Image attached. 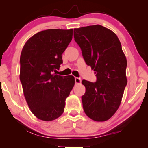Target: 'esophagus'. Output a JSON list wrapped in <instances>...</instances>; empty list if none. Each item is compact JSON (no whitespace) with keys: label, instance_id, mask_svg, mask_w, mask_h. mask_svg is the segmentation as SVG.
Returning <instances> with one entry per match:
<instances>
[{"label":"esophagus","instance_id":"esophagus-1","mask_svg":"<svg viewBox=\"0 0 148 148\" xmlns=\"http://www.w3.org/2000/svg\"><path fill=\"white\" fill-rule=\"evenodd\" d=\"M75 83L76 84H81V82H82V79H81V78H79V77H75Z\"/></svg>","mask_w":148,"mask_h":148}]
</instances>
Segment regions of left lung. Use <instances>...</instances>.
Listing matches in <instances>:
<instances>
[{
    "label": "left lung",
    "mask_w": 148,
    "mask_h": 148,
    "mask_svg": "<svg viewBox=\"0 0 148 148\" xmlns=\"http://www.w3.org/2000/svg\"><path fill=\"white\" fill-rule=\"evenodd\" d=\"M74 38L97 77L95 83L82 81L84 112L95 121L108 120L118 110L127 84V58L121 42L114 32L100 25L75 28Z\"/></svg>",
    "instance_id": "obj_1"
}]
</instances>
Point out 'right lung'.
Instances as JSON below:
<instances>
[{
	"instance_id": "add662e5",
	"label": "right lung",
	"mask_w": 148,
	"mask_h": 148,
	"mask_svg": "<svg viewBox=\"0 0 148 148\" xmlns=\"http://www.w3.org/2000/svg\"><path fill=\"white\" fill-rule=\"evenodd\" d=\"M73 38V29H52L34 34L20 56V81L32 112L51 121L64 112L65 100L75 85L73 76L53 73L62 63V54Z\"/></svg>"
}]
</instances>
